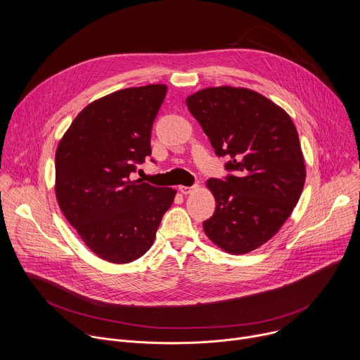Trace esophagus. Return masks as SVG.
Segmentation results:
<instances>
[{"instance_id": "esophagus-1", "label": "esophagus", "mask_w": 360, "mask_h": 360, "mask_svg": "<svg viewBox=\"0 0 360 360\" xmlns=\"http://www.w3.org/2000/svg\"><path fill=\"white\" fill-rule=\"evenodd\" d=\"M195 188H196V186H184V185H181V186H179V192H181L182 195H188V193H191Z\"/></svg>"}]
</instances>
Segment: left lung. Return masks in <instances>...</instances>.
Segmentation results:
<instances>
[{"instance_id": "1", "label": "left lung", "mask_w": 360, "mask_h": 360, "mask_svg": "<svg viewBox=\"0 0 360 360\" xmlns=\"http://www.w3.org/2000/svg\"><path fill=\"white\" fill-rule=\"evenodd\" d=\"M227 176L210 178L216 209L203 221L210 240L231 255L249 253L280 230L295 207L305 164L290 115L242 87H207L186 98Z\"/></svg>"}]
</instances>
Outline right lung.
I'll use <instances>...</instances> for the list:
<instances>
[{
    "label": "right lung",
    "instance_id": "add662e5",
    "mask_svg": "<svg viewBox=\"0 0 360 360\" xmlns=\"http://www.w3.org/2000/svg\"><path fill=\"white\" fill-rule=\"evenodd\" d=\"M165 94V84H148L90 103L56 150L59 207L86 246L110 263H131L148 252L176 193L131 179L151 155L153 124Z\"/></svg>",
    "mask_w": 360,
    "mask_h": 360
}]
</instances>
